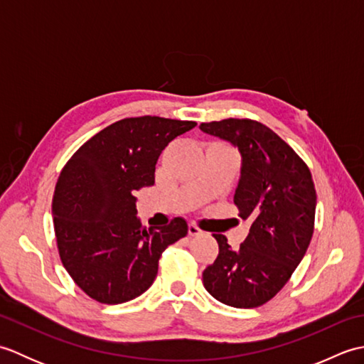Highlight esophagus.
I'll return each mask as SVG.
<instances>
[{
	"label": "esophagus",
	"instance_id": "obj_1",
	"mask_svg": "<svg viewBox=\"0 0 364 364\" xmlns=\"http://www.w3.org/2000/svg\"><path fill=\"white\" fill-rule=\"evenodd\" d=\"M188 231H189V236H200V235H202V230H200V228L196 225V223H189Z\"/></svg>",
	"mask_w": 364,
	"mask_h": 364
}]
</instances>
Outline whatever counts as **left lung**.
<instances>
[{
  "label": "left lung",
  "instance_id": "1",
  "mask_svg": "<svg viewBox=\"0 0 364 364\" xmlns=\"http://www.w3.org/2000/svg\"><path fill=\"white\" fill-rule=\"evenodd\" d=\"M206 134L241 153L235 205L250 231L237 250L213 235L219 255L203 270L214 299L235 308H255L272 299L305 257L314 230L316 189L310 168L280 136L259 122L227 119L202 123Z\"/></svg>",
  "mask_w": 364,
  "mask_h": 364
}]
</instances>
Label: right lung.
I'll return each mask as SVG.
<instances>
[{
	"instance_id": "add662e5",
	"label": "right lung",
	"mask_w": 364,
	"mask_h": 364,
	"mask_svg": "<svg viewBox=\"0 0 364 364\" xmlns=\"http://www.w3.org/2000/svg\"><path fill=\"white\" fill-rule=\"evenodd\" d=\"M196 122L123 119L100 131L68 159L54 189L59 257L73 282L102 304H123L153 284L158 261L188 235V222L142 227L134 191L154 184V166L175 137Z\"/></svg>"
}]
</instances>
